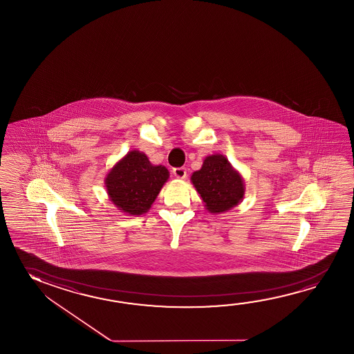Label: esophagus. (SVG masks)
<instances>
[{
    "mask_svg": "<svg viewBox=\"0 0 354 354\" xmlns=\"http://www.w3.org/2000/svg\"><path fill=\"white\" fill-rule=\"evenodd\" d=\"M173 174H174L175 178H178V179H185L186 169L175 168L174 170H173Z\"/></svg>",
    "mask_w": 354,
    "mask_h": 354,
    "instance_id": "obj_1",
    "label": "esophagus"
}]
</instances>
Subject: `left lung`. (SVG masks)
<instances>
[{
    "label": "left lung",
    "mask_w": 354,
    "mask_h": 354,
    "mask_svg": "<svg viewBox=\"0 0 354 354\" xmlns=\"http://www.w3.org/2000/svg\"><path fill=\"white\" fill-rule=\"evenodd\" d=\"M192 185L211 214H223L242 203L245 185L242 175L222 154L205 158L200 170L192 175Z\"/></svg>",
    "instance_id": "1"
}]
</instances>
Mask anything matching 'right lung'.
Instances as JSON below:
<instances>
[{
    "instance_id": "1",
    "label": "right lung",
    "mask_w": 354,
    "mask_h": 354,
    "mask_svg": "<svg viewBox=\"0 0 354 354\" xmlns=\"http://www.w3.org/2000/svg\"><path fill=\"white\" fill-rule=\"evenodd\" d=\"M168 179V169L153 165L143 151L133 149L110 169L104 186L117 209L140 216L151 209Z\"/></svg>"
}]
</instances>
